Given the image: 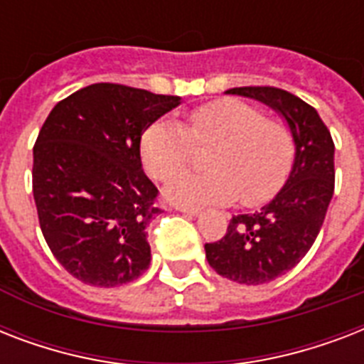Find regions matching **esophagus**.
Instances as JSON below:
<instances>
[{
	"label": "esophagus",
	"mask_w": 364,
	"mask_h": 364,
	"mask_svg": "<svg viewBox=\"0 0 364 364\" xmlns=\"http://www.w3.org/2000/svg\"><path fill=\"white\" fill-rule=\"evenodd\" d=\"M177 211H181V213H185V215H191V217H196L200 215V208H191V205H176Z\"/></svg>",
	"instance_id": "esophagus-1"
}]
</instances>
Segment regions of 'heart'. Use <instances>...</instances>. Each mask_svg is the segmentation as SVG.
Listing matches in <instances>:
<instances>
[{
    "mask_svg": "<svg viewBox=\"0 0 364 364\" xmlns=\"http://www.w3.org/2000/svg\"><path fill=\"white\" fill-rule=\"evenodd\" d=\"M194 145H211L204 156L210 170L177 173L164 185L176 204L245 205L264 202L282 187L294 159L289 126L266 119L260 109L240 100H217L191 113L185 126L160 119L141 136V159L156 179L181 170Z\"/></svg>",
    "mask_w": 364,
    "mask_h": 364,
    "instance_id": "b5f03b06",
    "label": "heart"
}]
</instances>
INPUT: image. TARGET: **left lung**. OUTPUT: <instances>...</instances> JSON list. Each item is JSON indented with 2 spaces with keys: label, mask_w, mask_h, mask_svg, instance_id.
Masks as SVG:
<instances>
[{
  "label": "left lung",
  "mask_w": 364,
  "mask_h": 364,
  "mask_svg": "<svg viewBox=\"0 0 364 364\" xmlns=\"http://www.w3.org/2000/svg\"><path fill=\"white\" fill-rule=\"evenodd\" d=\"M227 94L257 100L293 132L294 160L279 193L255 213L234 215L205 259L219 276L243 285L274 282L299 264L321 230L334 193V143L317 111L274 87H240Z\"/></svg>",
  "instance_id": "8db88e82"
}]
</instances>
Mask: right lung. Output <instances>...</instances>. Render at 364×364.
I'll return each instance as SVG.
<instances>
[{"label":"right lung","mask_w":364,"mask_h":364,"mask_svg":"<svg viewBox=\"0 0 364 364\" xmlns=\"http://www.w3.org/2000/svg\"><path fill=\"white\" fill-rule=\"evenodd\" d=\"M179 104V96L96 82L47 117L33 147V200L45 242L79 282L117 287L149 268L147 227L160 210L139 143Z\"/></svg>","instance_id":"1"}]
</instances>
